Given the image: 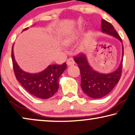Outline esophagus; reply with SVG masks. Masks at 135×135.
I'll return each instance as SVG.
<instances>
[{
  "mask_svg": "<svg viewBox=\"0 0 135 135\" xmlns=\"http://www.w3.org/2000/svg\"><path fill=\"white\" fill-rule=\"evenodd\" d=\"M75 64V62L73 58H69L67 60V64L68 65H74Z\"/></svg>",
  "mask_w": 135,
  "mask_h": 135,
  "instance_id": "34e87169",
  "label": "esophagus"
}]
</instances>
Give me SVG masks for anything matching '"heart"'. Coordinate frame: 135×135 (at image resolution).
I'll return each instance as SVG.
<instances>
[{
  "instance_id": "heart-1",
  "label": "heart",
  "mask_w": 135,
  "mask_h": 135,
  "mask_svg": "<svg viewBox=\"0 0 135 135\" xmlns=\"http://www.w3.org/2000/svg\"><path fill=\"white\" fill-rule=\"evenodd\" d=\"M76 39V37L75 36H71V37H70L69 38H68L67 39L65 40V43L66 45H70L71 44L72 42H73V41Z\"/></svg>"
}]
</instances>
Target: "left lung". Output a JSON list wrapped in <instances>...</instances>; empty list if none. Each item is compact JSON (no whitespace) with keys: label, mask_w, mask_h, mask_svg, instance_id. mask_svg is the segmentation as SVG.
<instances>
[{"label":"left lung","mask_w":135,"mask_h":135,"mask_svg":"<svg viewBox=\"0 0 135 135\" xmlns=\"http://www.w3.org/2000/svg\"><path fill=\"white\" fill-rule=\"evenodd\" d=\"M102 31L122 39L115 31L113 26L105 20H102ZM122 57L124 56V46H122ZM74 60L80 70L81 81V86L87 96L92 98H100L108 95L119 82L122 75V62L117 70L109 74H102L94 71L89 65L86 56L83 53L74 56Z\"/></svg>","instance_id":"1"}]
</instances>
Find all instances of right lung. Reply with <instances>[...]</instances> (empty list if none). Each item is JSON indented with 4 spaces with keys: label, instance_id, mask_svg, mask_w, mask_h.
I'll return each instance as SVG.
<instances>
[{
    "label": "right lung",
    "instance_id": "1",
    "mask_svg": "<svg viewBox=\"0 0 135 135\" xmlns=\"http://www.w3.org/2000/svg\"><path fill=\"white\" fill-rule=\"evenodd\" d=\"M26 28L24 30L27 29ZM13 71L20 84L32 95L41 99H48L54 95L59 89V79L67 68L65 62L62 65H51L44 71L37 74L24 72L15 62L11 49Z\"/></svg>",
    "mask_w": 135,
    "mask_h": 135
}]
</instances>
